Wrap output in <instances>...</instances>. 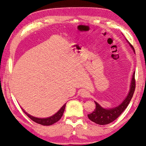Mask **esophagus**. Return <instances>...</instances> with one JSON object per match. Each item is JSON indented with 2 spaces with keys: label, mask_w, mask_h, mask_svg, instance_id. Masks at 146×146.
<instances>
[{
  "label": "esophagus",
  "mask_w": 146,
  "mask_h": 146,
  "mask_svg": "<svg viewBox=\"0 0 146 146\" xmlns=\"http://www.w3.org/2000/svg\"><path fill=\"white\" fill-rule=\"evenodd\" d=\"M80 95L84 98H87V97H89V95H90V93H89L87 91L83 90V91H81Z\"/></svg>",
  "instance_id": "obj_1"
}]
</instances>
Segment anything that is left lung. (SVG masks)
I'll return each instance as SVG.
<instances>
[{"label":"left lung","instance_id":"obj_1","mask_svg":"<svg viewBox=\"0 0 146 146\" xmlns=\"http://www.w3.org/2000/svg\"><path fill=\"white\" fill-rule=\"evenodd\" d=\"M127 42L129 43L131 48L133 49V51L135 52V49L133 46L127 40ZM135 74V72L133 73V74L132 79L131 81L129 93H128L126 98L123 100V102L121 103L120 104L118 105L117 107L113 108L105 109L103 108L102 106H100L97 102L95 101V103L96 104V108L92 113L88 115L89 119L91 120L92 122L99 125L108 124V123L112 122L115 120L117 119V118L122 114L123 111L126 109L133 97L136 86Z\"/></svg>","mask_w":146,"mask_h":146}]
</instances>
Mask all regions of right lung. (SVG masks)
<instances>
[{
  "mask_svg": "<svg viewBox=\"0 0 146 146\" xmlns=\"http://www.w3.org/2000/svg\"><path fill=\"white\" fill-rule=\"evenodd\" d=\"M66 105V104H64L62 107L58 110V111L56 112L55 115L51 116V117H49L48 118H36V117H33V116L29 115L28 113H26L23 108H22V110H23L24 113H25V114L28 116L30 119L33 120V122L43 125H50L56 123V122H58V121L62 118V117L63 115V113L64 112V110H65Z\"/></svg>",
  "mask_w": 146,
  "mask_h": 146,
  "instance_id": "right-lung-1",
  "label": "right lung"
}]
</instances>
